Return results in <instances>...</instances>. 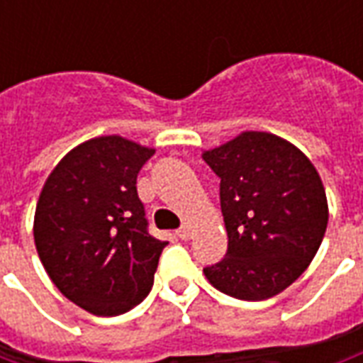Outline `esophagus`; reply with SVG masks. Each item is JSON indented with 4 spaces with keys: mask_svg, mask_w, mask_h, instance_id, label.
Segmentation results:
<instances>
[{
    "mask_svg": "<svg viewBox=\"0 0 363 363\" xmlns=\"http://www.w3.org/2000/svg\"><path fill=\"white\" fill-rule=\"evenodd\" d=\"M177 237L179 239H182V241H189L190 237H192V225H189V223H184L179 231H177Z\"/></svg>",
    "mask_w": 363,
    "mask_h": 363,
    "instance_id": "34e87169",
    "label": "esophagus"
}]
</instances>
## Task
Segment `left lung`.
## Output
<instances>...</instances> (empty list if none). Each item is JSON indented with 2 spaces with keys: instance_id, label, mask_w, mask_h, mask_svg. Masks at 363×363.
<instances>
[{
  "instance_id": "1",
  "label": "left lung",
  "mask_w": 363,
  "mask_h": 363,
  "mask_svg": "<svg viewBox=\"0 0 363 363\" xmlns=\"http://www.w3.org/2000/svg\"><path fill=\"white\" fill-rule=\"evenodd\" d=\"M221 179L228 252L204 274L237 299L278 296L305 272L328 223L325 186L294 143L268 132H243L202 153Z\"/></svg>"
}]
</instances>
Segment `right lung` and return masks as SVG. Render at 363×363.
I'll return each mask as SVG.
<instances>
[{
	"mask_svg": "<svg viewBox=\"0 0 363 363\" xmlns=\"http://www.w3.org/2000/svg\"><path fill=\"white\" fill-rule=\"evenodd\" d=\"M153 147L101 135L69 151L44 182L35 245L44 270L85 311L114 317L143 301L167 241L150 235L138 173Z\"/></svg>",
	"mask_w": 363,
	"mask_h": 363,
	"instance_id": "add662e5",
	"label": "right lung"
}]
</instances>
